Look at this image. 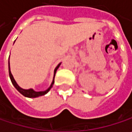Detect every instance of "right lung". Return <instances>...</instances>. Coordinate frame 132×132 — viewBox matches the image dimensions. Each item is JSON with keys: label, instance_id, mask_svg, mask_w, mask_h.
Segmentation results:
<instances>
[{"label": "right lung", "instance_id": "add662e5", "mask_svg": "<svg viewBox=\"0 0 132 132\" xmlns=\"http://www.w3.org/2000/svg\"><path fill=\"white\" fill-rule=\"evenodd\" d=\"M60 64H61V63H59V64L56 66V67L55 68V69H54V78H53V81H52L51 85H50V87H49L47 90H44V91H35V90H33L32 88H30V89H23V88H20V87L19 86L18 84H17V83H16V81H15V79H14L13 76V75H12V73H11V71H10V56H9V63H8V66H9V75H10V80H11V81H12V84L13 85V86L16 88V90H18L20 94H22L23 96H25V97H26L35 98V97H40V96H42V95L46 94L49 90L51 89V88L53 87V85H54V77H55V74H56V72L57 69H58V68L60 67Z\"/></svg>", "mask_w": 132, "mask_h": 132}]
</instances>
